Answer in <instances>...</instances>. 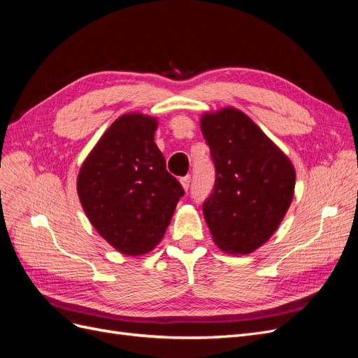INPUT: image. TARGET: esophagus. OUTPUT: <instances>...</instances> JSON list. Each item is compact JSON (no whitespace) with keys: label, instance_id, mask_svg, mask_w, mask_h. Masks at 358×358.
I'll return each mask as SVG.
<instances>
[{"label":"esophagus","instance_id":"esophagus-1","mask_svg":"<svg viewBox=\"0 0 358 358\" xmlns=\"http://www.w3.org/2000/svg\"><path fill=\"white\" fill-rule=\"evenodd\" d=\"M180 183H182L183 189L188 191V189H189V185H191V176H189V175H188V176H183V178L180 179Z\"/></svg>","mask_w":358,"mask_h":358}]
</instances>
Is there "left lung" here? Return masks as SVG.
Here are the masks:
<instances>
[{
	"mask_svg": "<svg viewBox=\"0 0 358 358\" xmlns=\"http://www.w3.org/2000/svg\"><path fill=\"white\" fill-rule=\"evenodd\" d=\"M215 164L204 220L222 251L246 255L266 243L294 196L296 170L251 117L225 107L201 116Z\"/></svg>",
	"mask_w": 358,
	"mask_h": 358,
	"instance_id": "obj_1",
	"label": "left lung"
}]
</instances>
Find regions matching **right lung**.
Wrapping results in <instances>:
<instances>
[{
    "mask_svg": "<svg viewBox=\"0 0 358 358\" xmlns=\"http://www.w3.org/2000/svg\"><path fill=\"white\" fill-rule=\"evenodd\" d=\"M158 122L127 113L109 127L80 167L82 208L119 252L146 254L161 242L183 196L154 142Z\"/></svg>",
    "mask_w": 358,
    "mask_h": 358,
    "instance_id": "obj_1",
    "label": "right lung"
}]
</instances>
